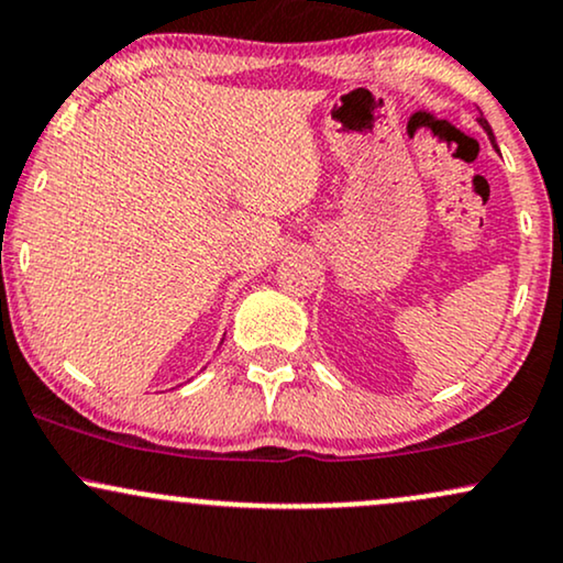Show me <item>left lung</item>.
I'll return each mask as SVG.
<instances>
[{"mask_svg":"<svg viewBox=\"0 0 563 563\" xmlns=\"http://www.w3.org/2000/svg\"><path fill=\"white\" fill-rule=\"evenodd\" d=\"M479 125H483V128H485V131H487V135H490L493 146H496V139H493V131H490V125H487V120H485V118H479ZM496 148H498V146H496Z\"/></svg>","mask_w":563,"mask_h":563,"instance_id":"obj_1","label":"left lung"}]
</instances>
